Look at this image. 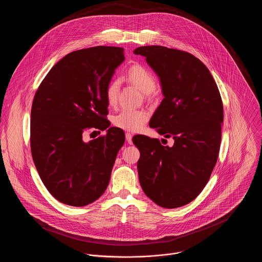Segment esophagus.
<instances>
[{
    "label": "esophagus",
    "mask_w": 262,
    "mask_h": 262,
    "mask_svg": "<svg viewBox=\"0 0 262 262\" xmlns=\"http://www.w3.org/2000/svg\"><path fill=\"white\" fill-rule=\"evenodd\" d=\"M125 136H126V140H127V142H128L129 144H132V143H133V142H132L133 135H132V134H130V133H126V134H125Z\"/></svg>",
    "instance_id": "obj_1"
}]
</instances>
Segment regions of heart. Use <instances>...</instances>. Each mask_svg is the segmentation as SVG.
Segmentation results:
<instances>
[{"mask_svg": "<svg viewBox=\"0 0 262 262\" xmlns=\"http://www.w3.org/2000/svg\"><path fill=\"white\" fill-rule=\"evenodd\" d=\"M128 79L134 83L144 94L150 95L156 89V78L146 68L140 64L132 66L127 73ZM121 81L119 79L111 80L105 91L108 105L115 106L118 101ZM148 120V114L142 110L124 109L113 117V124L124 131L137 132L142 129Z\"/></svg>", "mask_w": 262, "mask_h": 262, "instance_id": "b5f03b06", "label": "heart"}]
</instances>
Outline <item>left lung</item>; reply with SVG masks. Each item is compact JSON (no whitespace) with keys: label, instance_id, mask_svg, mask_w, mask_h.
<instances>
[{"label":"left lung","instance_id":"1","mask_svg":"<svg viewBox=\"0 0 262 262\" xmlns=\"http://www.w3.org/2000/svg\"><path fill=\"white\" fill-rule=\"evenodd\" d=\"M134 53L146 57L164 96L149 126L174 140L169 147L145 135L133 137L140 151L139 182L156 205L183 207L201 193L217 163L224 119L221 95L207 67L188 52L152 45Z\"/></svg>","mask_w":262,"mask_h":262}]
</instances>
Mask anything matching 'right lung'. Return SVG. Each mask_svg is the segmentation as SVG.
<instances>
[{
    "label": "right lung",
    "instance_id": "add662e5",
    "mask_svg": "<svg viewBox=\"0 0 262 262\" xmlns=\"http://www.w3.org/2000/svg\"><path fill=\"white\" fill-rule=\"evenodd\" d=\"M124 59L122 47L76 50L38 86L31 109V153L42 183L60 203L86 206L109 185L125 134L109 127L105 91ZM89 128H107V134L85 144L82 134Z\"/></svg>",
    "mask_w": 262,
    "mask_h": 262
}]
</instances>
